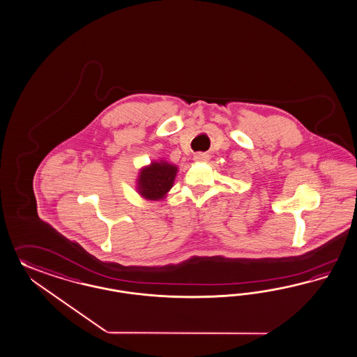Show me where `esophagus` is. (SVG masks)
Wrapping results in <instances>:
<instances>
[{
    "label": "esophagus",
    "instance_id": "esophagus-1",
    "mask_svg": "<svg viewBox=\"0 0 357 357\" xmlns=\"http://www.w3.org/2000/svg\"><path fill=\"white\" fill-rule=\"evenodd\" d=\"M208 158L206 154H203V153H197L194 155V160H206Z\"/></svg>",
    "mask_w": 357,
    "mask_h": 357
}]
</instances>
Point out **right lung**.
Masks as SVG:
<instances>
[{"label": "right lung", "instance_id": "obj_1", "mask_svg": "<svg viewBox=\"0 0 357 357\" xmlns=\"http://www.w3.org/2000/svg\"><path fill=\"white\" fill-rule=\"evenodd\" d=\"M176 175V167L167 162H154L142 169L138 179L139 194L150 200L162 199L170 190Z\"/></svg>", "mask_w": 357, "mask_h": 357}]
</instances>
